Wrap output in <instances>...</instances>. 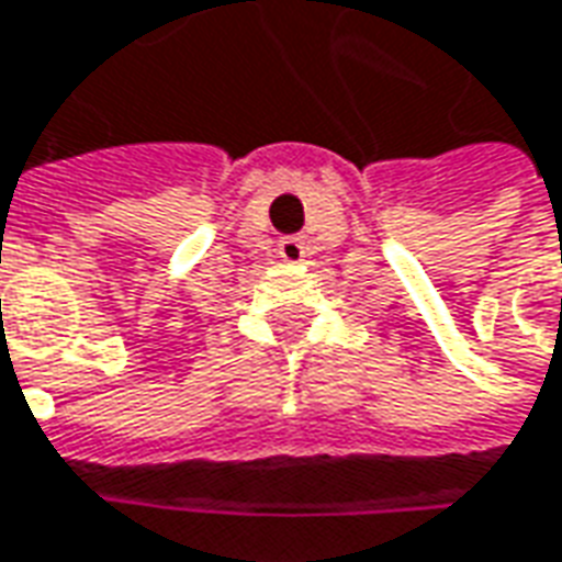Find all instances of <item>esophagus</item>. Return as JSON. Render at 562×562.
Listing matches in <instances>:
<instances>
[{
  "label": "esophagus",
  "mask_w": 562,
  "mask_h": 562,
  "mask_svg": "<svg viewBox=\"0 0 562 562\" xmlns=\"http://www.w3.org/2000/svg\"><path fill=\"white\" fill-rule=\"evenodd\" d=\"M277 249H280L282 261H292V265L304 261V240L301 237H282Z\"/></svg>",
  "instance_id": "esophagus-1"
}]
</instances>
